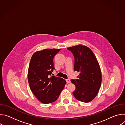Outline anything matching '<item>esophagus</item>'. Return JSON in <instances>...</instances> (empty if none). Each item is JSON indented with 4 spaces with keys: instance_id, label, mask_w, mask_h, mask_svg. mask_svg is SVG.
Segmentation results:
<instances>
[{
    "instance_id": "1",
    "label": "esophagus",
    "mask_w": 125,
    "mask_h": 125,
    "mask_svg": "<svg viewBox=\"0 0 125 125\" xmlns=\"http://www.w3.org/2000/svg\"><path fill=\"white\" fill-rule=\"evenodd\" d=\"M66 81L67 83H71V81L70 79H66Z\"/></svg>"
}]
</instances>
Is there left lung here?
I'll return each instance as SVG.
<instances>
[{
	"mask_svg": "<svg viewBox=\"0 0 125 125\" xmlns=\"http://www.w3.org/2000/svg\"><path fill=\"white\" fill-rule=\"evenodd\" d=\"M67 49L74 55V71L80 73L77 79L71 80L76 86L73 94L80 101L90 102L96 97L101 86L102 76L98 62L87 46L80 44Z\"/></svg>",
	"mask_w": 125,
	"mask_h": 125,
	"instance_id": "8db88e82",
	"label": "left lung"
}]
</instances>
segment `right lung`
Segmentation results:
<instances>
[{
    "label": "right lung",
    "instance_id": "obj_1",
    "mask_svg": "<svg viewBox=\"0 0 125 125\" xmlns=\"http://www.w3.org/2000/svg\"><path fill=\"white\" fill-rule=\"evenodd\" d=\"M60 50L46 49L37 51L30 62L28 79L30 89L37 99L44 104L56 101L66 83L62 78L50 77L55 69L53 58Z\"/></svg>",
    "mask_w": 125,
    "mask_h": 125
}]
</instances>
